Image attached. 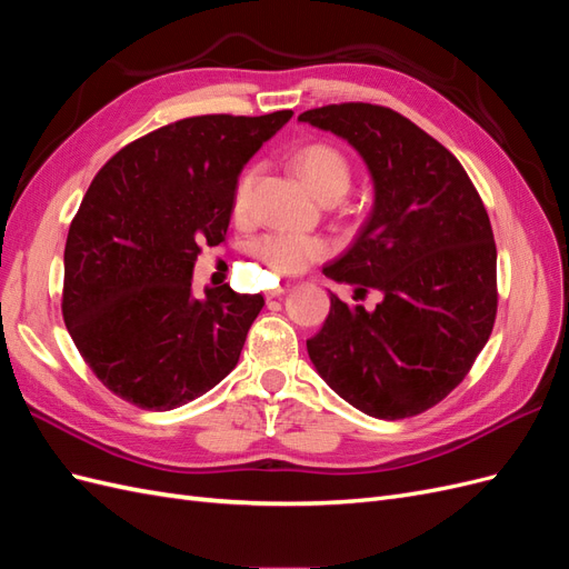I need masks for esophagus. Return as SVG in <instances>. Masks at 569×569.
Here are the masks:
<instances>
[{
	"label": "esophagus",
	"mask_w": 569,
	"mask_h": 569,
	"mask_svg": "<svg viewBox=\"0 0 569 569\" xmlns=\"http://www.w3.org/2000/svg\"><path fill=\"white\" fill-rule=\"evenodd\" d=\"M284 291H287V287H274V289H270V291H268V295H266V297H268V299H274V297H282V295H284Z\"/></svg>",
	"instance_id": "1"
}]
</instances>
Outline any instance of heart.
<instances>
[{
    "mask_svg": "<svg viewBox=\"0 0 569 569\" xmlns=\"http://www.w3.org/2000/svg\"><path fill=\"white\" fill-rule=\"evenodd\" d=\"M295 168L311 192L322 201H339L351 187V163L343 153L332 147L313 142L306 144L295 153ZM256 180V170L249 168L237 180L232 194V209L237 216H244L251 203V189ZM256 256L268 266L270 272L278 274H295L306 270L320 256H325L327 247L320 239L289 234V232H272L258 239L253 244Z\"/></svg>",
    "mask_w": 569,
    "mask_h": 569,
    "instance_id": "heart-1",
    "label": "heart"
}]
</instances>
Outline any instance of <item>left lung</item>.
Returning <instances> with one entry per match:
<instances>
[{
	"label": "left lung",
	"instance_id": "obj_1",
	"mask_svg": "<svg viewBox=\"0 0 569 569\" xmlns=\"http://www.w3.org/2000/svg\"><path fill=\"white\" fill-rule=\"evenodd\" d=\"M301 123L330 130L363 157L375 203L356 242L322 272L375 289V311L330 295L306 341L322 380L380 420L412 418L470 372L496 320V244L472 180L453 153L387 107L330 104Z\"/></svg>",
	"mask_w": 569,
	"mask_h": 569
}]
</instances>
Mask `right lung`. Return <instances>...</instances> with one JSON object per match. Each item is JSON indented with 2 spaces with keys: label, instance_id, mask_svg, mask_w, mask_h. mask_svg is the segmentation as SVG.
<instances>
[{
  "label": "right lung",
  "instance_id": "1",
  "mask_svg": "<svg viewBox=\"0 0 569 569\" xmlns=\"http://www.w3.org/2000/svg\"><path fill=\"white\" fill-rule=\"evenodd\" d=\"M291 111L194 116L130 142L94 176L63 251V322L101 385L170 410L226 380L261 295H192L201 247L226 242L242 168Z\"/></svg>",
  "mask_w": 569,
  "mask_h": 569
}]
</instances>
